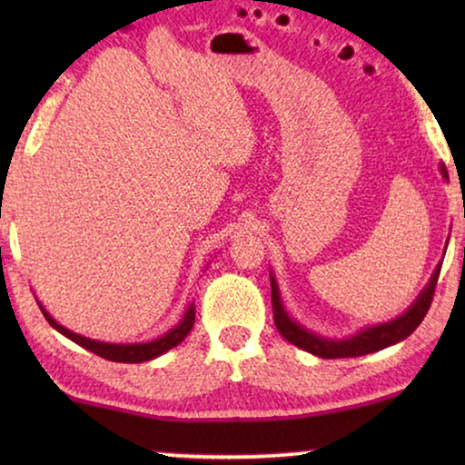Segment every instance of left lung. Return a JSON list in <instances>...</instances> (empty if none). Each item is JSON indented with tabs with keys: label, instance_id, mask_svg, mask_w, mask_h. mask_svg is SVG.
<instances>
[{
	"label": "left lung",
	"instance_id": "left-lung-1",
	"mask_svg": "<svg viewBox=\"0 0 465 465\" xmlns=\"http://www.w3.org/2000/svg\"><path fill=\"white\" fill-rule=\"evenodd\" d=\"M440 173L444 180H449L447 167H444V164H440ZM444 252H447V247H444ZM440 269H442V262H438L434 272H431L428 285L419 292L415 302H412L402 315H398L396 320L391 322L377 323V326H366L364 330H360L358 334L347 336V339H326V336L311 332V330L301 326L296 320H292L290 313L283 307L277 279L271 271V296H272V317H275V326L279 330V334H282L285 341H290L292 345L301 347L304 351L313 353L317 358H323V360L360 358V355L381 351V349L391 347L400 341L409 339V336L417 330L419 323L423 322V317L428 313L431 304V298H434V290H436L438 275H440Z\"/></svg>",
	"mask_w": 465,
	"mask_h": 465
}]
</instances>
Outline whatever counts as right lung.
<instances>
[{
    "mask_svg": "<svg viewBox=\"0 0 465 465\" xmlns=\"http://www.w3.org/2000/svg\"><path fill=\"white\" fill-rule=\"evenodd\" d=\"M37 304H40L44 317H46L48 323L56 330V332L67 336V339L74 341L75 345H80V347L88 349V351L97 353L99 358H105L110 361H123V364H139V361H150V360L158 358V355L167 353L169 349L180 345V342L186 339V336L190 334V330H193V326H194V302H190L186 313H183L182 320L177 322V326L171 328L169 332H164L163 336H158V339L150 341V342H124V345H120V342H104V341L86 339V336H82V334H75V332H72V330H67L65 326H61V323L42 307V302H37Z\"/></svg>",
    "mask_w": 465,
    "mask_h": 465,
    "instance_id": "1",
    "label": "right lung"
}]
</instances>
